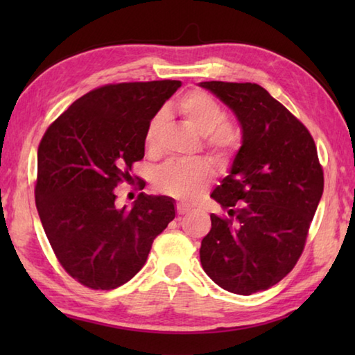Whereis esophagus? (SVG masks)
I'll return each instance as SVG.
<instances>
[{
  "mask_svg": "<svg viewBox=\"0 0 355 355\" xmlns=\"http://www.w3.org/2000/svg\"><path fill=\"white\" fill-rule=\"evenodd\" d=\"M191 211V208L188 207V205H183V203H178V205H177V213L178 214H188Z\"/></svg>",
  "mask_w": 355,
  "mask_h": 355,
  "instance_id": "obj_1",
  "label": "esophagus"
}]
</instances>
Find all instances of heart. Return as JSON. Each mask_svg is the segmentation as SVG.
I'll use <instances>...</instances> for the list:
<instances>
[{"label": "heart", "instance_id": "b5f03b06", "mask_svg": "<svg viewBox=\"0 0 355 355\" xmlns=\"http://www.w3.org/2000/svg\"><path fill=\"white\" fill-rule=\"evenodd\" d=\"M183 122L202 137L207 147L219 156H230L239 146V133L235 127L224 123V110L213 97L202 91H192L183 95L177 105ZM164 116L158 114L148 123L146 133V148L155 155L159 148ZM213 177L211 166L205 161L191 164L166 166L155 178V188L166 196L178 200L192 202L199 197Z\"/></svg>", "mask_w": 355, "mask_h": 355}]
</instances>
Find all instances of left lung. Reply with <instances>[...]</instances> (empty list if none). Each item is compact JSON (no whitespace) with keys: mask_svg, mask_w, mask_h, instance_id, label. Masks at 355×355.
Returning <instances> with one entry per match:
<instances>
[{"mask_svg":"<svg viewBox=\"0 0 355 355\" xmlns=\"http://www.w3.org/2000/svg\"><path fill=\"white\" fill-rule=\"evenodd\" d=\"M199 86L230 107L241 128V147L211 192L235 218L211 214L200 263L216 285L249 296L279 284L299 260L322 196V169L309 130L266 89Z\"/></svg>","mask_w":355,"mask_h":355,"instance_id":"left-lung-1","label":"left lung"}]
</instances>
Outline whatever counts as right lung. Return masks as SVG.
Returning <instances> with one entry per match:
<instances>
[{
	"mask_svg": "<svg viewBox=\"0 0 355 355\" xmlns=\"http://www.w3.org/2000/svg\"><path fill=\"white\" fill-rule=\"evenodd\" d=\"M182 81L107 84L69 106L37 152L35 205L59 263L92 290L127 284L153 239L175 218V200L141 192L131 208L114 189L144 158L148 123Z\"/></svg>",
	"mask_w": 355,
	"mask_h": 355,
	"instance_id": "obj_1",
	"label": "right lung"
}]
</instances>
